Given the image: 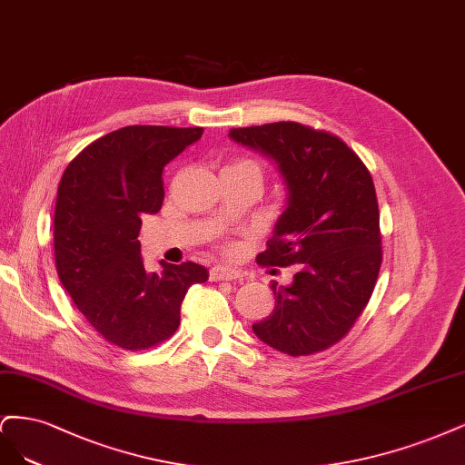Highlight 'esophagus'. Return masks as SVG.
I'll use <instances>...</instances> for the list:
<instances>
[{
	"mask_svg": "<svg viewBox=\"0 0 465 465\" xmlns=\"http://www.w3.org/2000/svg\"><path fill=\"white\" fill-rule=\"evenodd\" d=\"M239 278H243V274L239 271H233V268H226V266H213L211 268V282L239 280Z\"/></svg>",
	"mask_w": 465,
	"mask_h": 465,
	"instance_id": "34e87169",
	"label": "esophagus"
}]
</instances>
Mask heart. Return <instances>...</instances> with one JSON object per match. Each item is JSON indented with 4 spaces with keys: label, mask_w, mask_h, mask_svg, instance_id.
I'll return each mask as SVG.
<instances>
[{
    "label": "heart",
    "mask_w": 465,
    "mask_h": 465,
    "mask_svg": "<svg viewBox=\"0 0 465 465\" xmlns=\"http://www.w3.org/2000/svg\"><path fill=\"white\" fill-rule=\"evenodd\" d=\"M223 170H230V172H249V173H254V175H259V177H262V170H261V166L254 160H251V158H237V160H233L230 166H226ZM226 251L228 252H233L235 251V245L233 243H228L226 245Z\"/></svg>",
    "instance_id": "heart-1"
}]
</instances>
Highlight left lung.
<instances>
[{"mask_svg": "<svg viewBox=\"0 0 465 465\" xmlns=\"http://www.w3.org/2000/svg\"><path fill=\"white\" fill-rule=\"evenodd\" d=\"M230 137L278 163L288 187L262 266H297L276 307L252 332L292 357L324 351L350 332L377 282L382 247L372 177L340 137L295 122L230 129ZM276 272V271H274Z\"/></svg>", "mask_w": 465, "mask_h": 465, "instance_id": "8db88e82", "label": "left lung"}]
</instances>
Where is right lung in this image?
<instances>
[{
	"label": "right lung",
	"instance_id": "1",
	"mask_svg": "<svg viewBox=\"0 0 465 465\" xmlns=\"http://www.w3.org/2000/svg\"><path fill=\"white\" fill-rule=\"evenodd\" d=\"M203 127L129 125L74 156L57 187L55 268L73 303L114 346L139 351L168 340L193 283L208 280L197 262H160L146 272L141 216L163 203L162 172L197 143Z\"/></svg>",
	"mask_w": 465,
	"mask_h": 465
}]
</instances>
